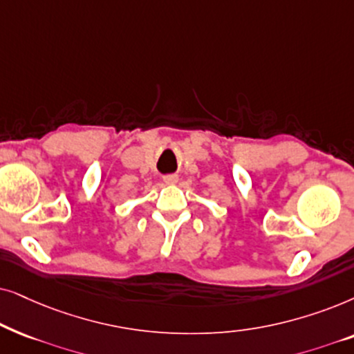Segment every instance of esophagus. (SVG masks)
I'll return each instance as SVG.
<instances>
[{"mask_svg":"<svg viewBox=\"0 0 354 354\" xmlns=\"http://www.w3.org/2000/svg\"><path fill=\"white\" fill-rule=\"evenodd\" d=\"M163 181L167 183V185H176L178 176L176 174H167V176H163Z\"/></svg>","mask_w":354,"mask_h":354,"instance_id":"34e87169","label":"esophagus"}]
</instances>
